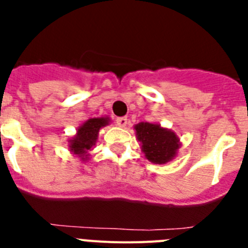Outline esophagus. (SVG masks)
Masks as SVG:
<instances>
[{"mask_svg": "<svg viewBox=\"0 0 248 248\" xmlns=\"http://www.w3.org/2000/svg\"><path fill=\"white\" fill-rule=\"evenodd\" d=\"M117 125L122 126V128H124V126H126V124H128V119H126L125 117H122V118H117Z\"/></svg>", "mask_w": 248, "mask_h": 248, "instance_id": "obj_1", "label": "esophagus"}]
</instances>
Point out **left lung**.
Here are the masks:
<instances>
[{
	"label": "left lung",
	"mask_w": 248,
	"mask_h": 248,
	"mask_svg": "<svg viewBox=\"0 0 248 248\" xmlns=\"http://www.w3.org/2000/svg\"><path fill=\"white\" fill-rule=\"evenodd\" d=\"M134 129L141 144V151L149 161L166 164L176 156L181 144L174 131L151 123H139Z\"/></svg>",
	"instance_id": "8db88e82"
}]
</instances>
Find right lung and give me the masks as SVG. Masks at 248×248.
I'll use <instances>...</instances> for the list:
<instances>
[{
  "label": "right lung",
  "mask_w": 248,
  "mask_h": 248,
  "mask_svg": "<svg viewBox=\"0 0 248 248\" xmlns=\"http://www.w3.org/2000/svg\"><path fill=\"white\" fill-rule=\"evenodd\" d=\"M109 118H91L77 129V134L69 140V150L78 155L83 161L88 160V151L95 145L99 130L108 125Z\"/></svg>",
  "instance_id": "1"
}]
</instances>
